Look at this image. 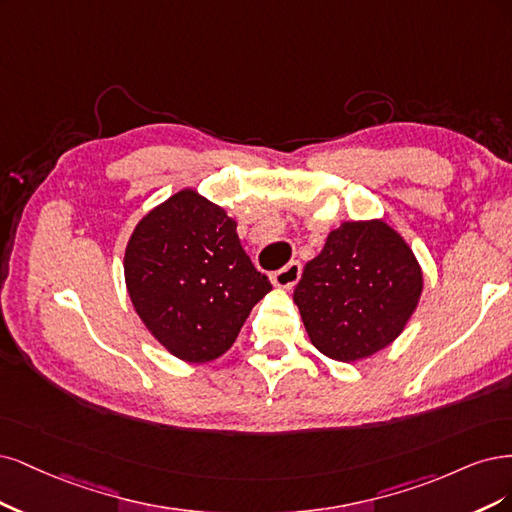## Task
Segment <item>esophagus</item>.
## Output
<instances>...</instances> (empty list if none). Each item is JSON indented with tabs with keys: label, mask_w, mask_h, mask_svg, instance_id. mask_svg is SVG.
<instances>
[{
	"label": "esophagus",
	"mask_w": 512,
	"mask_h": 512,
	"mask_svg": "<svg viewBox=\"0 0 512 512\" xmlns=\"http://www.w3.org/2000/svg\"><path fill=\"white\" fill-rule=\"evenodd\" d=\"M302 276V266L298 261H289L283 270H278L270 276L272 285L278 289H293L298 285V280Z\"/></svg>",
	"instance_id": "esophagus-1"
}]
</instances>
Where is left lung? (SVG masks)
I'll return each mask as SVG.
<instances>
[{
	"instance_id": "left-lung-1",
	"label": "left lung",
	"mask_w": 512,
	"mask_h": 512,
	"mask_svg": "<svg viewBox=\"0 0 512 512\" xmlns=\"http://www.w3.org/2000/svg\"><path fill=\"white\" fill-rule=\"evenodd\" d=\"M423 270L385 219L344 221L310 259L293 302L310 342L325 357L366 359L398 338L415 315Z\"/></svg>"
}]
</instances>
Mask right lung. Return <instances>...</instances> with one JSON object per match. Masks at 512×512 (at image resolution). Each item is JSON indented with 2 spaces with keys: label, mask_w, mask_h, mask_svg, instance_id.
<instances>
[{
  "label": "right lung",
  "mask_w": 512,
  "mask_h": 512,
  "mask_svg": "<svg viewBox=\"0 0 512 512\" xmlns=\"http://www.w3.org/2000/svg\"><path fill=\"white\" fill-rule=\"evenodd\" d=\"M236 227L221 206L189 187L148 210L125 246V285L140 321L189 364L221 357L272 291Z\"/></svg>",
  "instance_id": "right-lung-1"
}]
</instances>
